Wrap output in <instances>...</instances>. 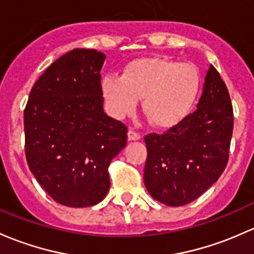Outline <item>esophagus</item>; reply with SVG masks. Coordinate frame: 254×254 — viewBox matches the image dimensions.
<instances>
[{"instance_id":"obj_1","label":"esophagus","mask_w":254,"mask_h":254,"mask_svg":"<svg viewBox=\"0 0 254 254\" xmlns=\"http://www.w3.org/2000/svg\"><path fill=\"white\" fill-rule=\"evenodd\" d=\"M127 138H129V141L140 140L141 135H140V132H137V131H135V130L130 129L129 131H127Z\"/></svg>"}]
</instances>
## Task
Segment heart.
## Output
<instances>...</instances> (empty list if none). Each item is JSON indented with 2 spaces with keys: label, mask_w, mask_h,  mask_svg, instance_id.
I'll list each match as a JSON object with an SVG mask.
<instances>
[{
  "label": "heart",
  "mask_w": 254,
  "mask_h": 254,
  "mask_svg": "<svg viewBox=\"0 0 254 254\" xmlns=\"http://www.w3.org/2000/svg\"><path fill=\"white\" fill-rule=\"evenodd\" d=\"M198 70L190 63L169 58H140L123 69L122 75L109 74L102 81V95L108 113L124 119L142 109L152 124L172 127L191 113L199 92Z\"/></svg>",
  "instance_id": "1"
}]
</instances>
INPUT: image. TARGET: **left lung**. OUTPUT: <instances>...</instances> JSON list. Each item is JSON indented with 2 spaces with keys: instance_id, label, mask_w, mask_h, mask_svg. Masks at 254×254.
<instances>
[{
  "instance_id": "left-lung-1",
  "label": "left lung",
  "mask_w": 254,
  "mask_h": 254,
  "mask_svg": "<svg viewBox=\"0 0 254 254\" xmlns=\"http://www.w3.org/2000/svg\"><path fill=\"white\" fill-rule=\"evenodd\" d=\"M233 129L228 87L210 64L196 111L163 134L145 136L143 180L149 194L170 207L198 198L228 164Z\"/></svg>"
}]
</instances>
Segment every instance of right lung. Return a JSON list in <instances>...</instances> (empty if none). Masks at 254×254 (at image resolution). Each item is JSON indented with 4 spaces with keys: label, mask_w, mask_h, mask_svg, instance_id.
Returning a JSON list of instances; mask_svg holds the SVG:
<instances>
[{
    "label": "right lung",
    "mask_w": 254,
    "mask_h": 254,
    "mask_svg": "<svg viewBox=\"0 0 254 254\" xmlns=\"http://www.w3.org/2000/svg\"><path fill=\"white\" fill-rule=\"evenodd\" d=\"M105 60L96 50L63 55L37 79L24 109L29 169L66 207H90L105 198L109 164L127 146V127L103 111Z\"/></svg>",
    "instance_id": "obj_1"
}]
</instances>
